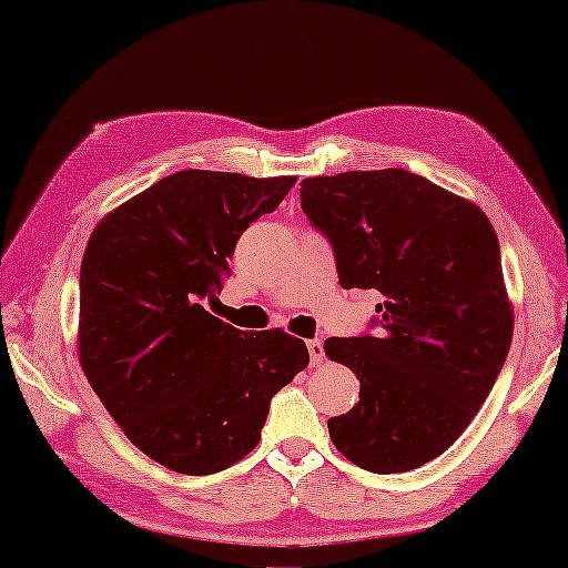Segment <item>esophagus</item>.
Returning <instances> with one entry per match:
<instances>
[{
    "instance_id": "obj_1",
    "label": "esophagus",
    "mask_w": 568,
    "mask_h": 568,
    "mask_svg": "<svg viewBox=\"0 0 568 568\" xmlns=\"http://www.w3.org/2000/svg\"><path fill=\"white\" fill-rule=\"evenodd\" d=\"M307 351H310V357H312V365H322L324 359V343L314 338V341H307Z\"/></svg>"
}]
</instances>
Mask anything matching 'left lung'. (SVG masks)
Wrapping results in <instances>:
<instances>
[{
	"instance_id": "1",
	"label": "left lung",
	"mask_w": 568,
	"mask_h": 568,
	"mask_svg": "<svg viewBox=\"0 0 568 568\" xmlns=\"http://www.w3.org/2000/svg\"><path fill=\"white\" fill-rule=\"evenodd\" d=\"M300 201L341 285L384 297L376 333L324 343L359 379L331 442L369 473L415 470L470 425L511 347L497 232L473 201L400 168L307 178Z\"/></svg>"
}]
</instances>
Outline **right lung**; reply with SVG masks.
I'll use <instances>...</instances> for the list:
<instances>
[{"label":"right lung","mask_w":568,"mask_h":568,"mask_svg":"<svg viewBox=\"0 0 568 568\" xmlns=\"http://www.w3.org/2000/svg\"><path fill=\"white\" fill-rule=\"evenodd\" d=\"M297 178L182 170L108 213L81 261L79 359L126 439L182 475H213L261 439L271 398L310 365L281 328L206 312L242 232Z\"/></svg>","instance_id":"1"}]
</instances>
